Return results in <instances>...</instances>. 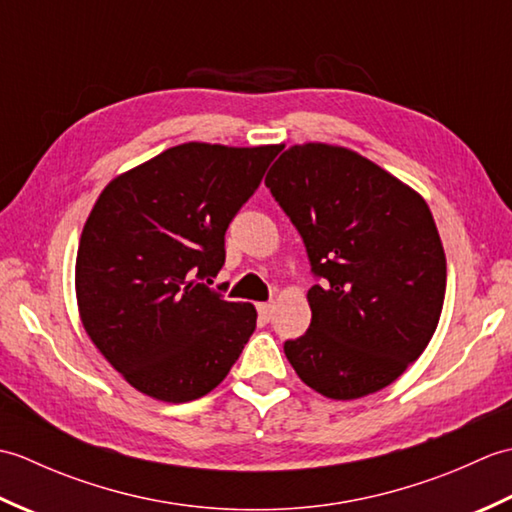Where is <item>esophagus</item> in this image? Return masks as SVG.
Wrapping results in <instances>:
<instances>
[{"label": "esophagus", "instance_id": "34e87169", "mask_svg": "<svg viewBox=\"0 0 512 512\" xmlns=\"http://www.w3.org/2000/svg\"><path fill=\"white\" fill-rule=\"evenodd\" d=\"M257 312H259V319H262L264 323H268L270 319H273L275 306H273V303H257Z\"/></svg>", "mask_w": 512, "mask_h": 512}]
</instances>
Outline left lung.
Returning <instances> with one entry per match:
<instances>
[{"instance_id":"left-lung-1","label":"left lung","mask_w":512,"mask_h":512,"mask_svg":"<svg viewBox=\"0 0 512 512\" xmlns=\"http://www.w3.org/2000/svg\"><path fill=\"white\" fill-rule=\"evenodd\" d=\"M266 187L319 279L308 332L284 343L290 365L334 400L391 385L429 345L447 290L427 202L356 151L321 143L286 149Z\"/></svg>"}]
</instances>
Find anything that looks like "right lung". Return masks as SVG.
<instances>
[{
  "label": "right lung",
  "instance_id": "obj_1",
  "mask_svg": "<svg viewBox=\"0 0 512 512\" xmlns=\"http://www.w3.org/2000/svg\"><path fill=\"white\" fill-rule=\"evenodd\" d=\"M279 147L184 143L114 178L76 253L85 332L129 385L165 402L222 383L255 332L253 303L204 284L224 266V235Z\"/></svg>",
  "mask_w": 512,
  "mask_h": 512
}]
</instances>
